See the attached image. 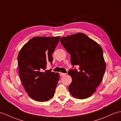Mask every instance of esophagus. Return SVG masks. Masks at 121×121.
Here are the masks:
<instances>
[{
  "label": "esophagus",
  "instance_id": "1",
  "mask_svg": "<svg viewBox=\"0 0 121 121\" xmlns=\"http://www.w3.org/2000/svg\"><path fill=\"white\" fill-rule=\"evenodd\" d=\"M66 74V73H60V75L61 76H64Z\"/></svg>",
  "mask_w": 121,
  "mask_h": 121
}]
</instances>
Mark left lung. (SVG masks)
Returning <instances> with one entry per match:
<instances>
[{
    "instance_id": "left-lung-1",
    "label": "left lung",
    "mask_w": 121,
    "mask_h": 121,
    "mask_svg": "<svg viewBox=\"0 0 121 121\" xmlns=\"http://www.w3.org/2000/svg\"><path fill=\"white\" fill-rule=\"evenodd\" d=\"M60 43L70 54L72 65L79 70H69L72 82L69 86L73 97L84 99L92 95L101 83L106 69L103 50L86 34L77 33L60 38Z\"/></svg>"
}]
</instances>
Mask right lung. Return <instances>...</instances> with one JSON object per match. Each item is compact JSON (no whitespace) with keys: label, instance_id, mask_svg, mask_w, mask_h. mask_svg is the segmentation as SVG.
Wrapping results in <instances>:
<instances>
[{"label":"right lung","instance_id":"add662e5","mask_svg":"<svg viewBox=\"0 0 121 121\" xmlns=\"http://www.w3.org/2000/svg\"><path fill=\"white\" fill-rule=\"evenodd\" d=\"M60 39V36L33 37L18 53L22 84L28 95L36 101H47L54 95L60 75L46 68L47 63L52 62V54Z\"/></svg>","mask_w":121,"mask_h":121}]
</instances>
